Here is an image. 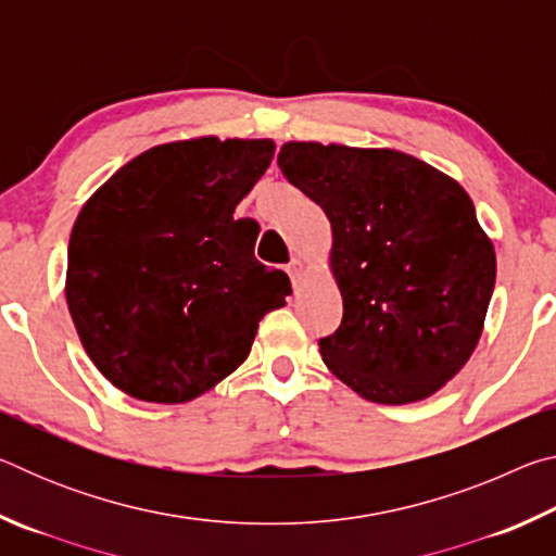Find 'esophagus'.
<instances>
[{"mask_svg": "<svg viewBox=\"0 0 556 556\" xmlns=\"http://www.w3.org/2000/svg\"><path fill=\"white\" fill-rule=\"evenodd\" d=\"M287 271H289V277H291V285H294V289H299V285H301V277H304V265H301V260H291L289 265H287Z\"/></svg>", "mask_w": 556, "mask_h": 556, "instance_id": "1", "label": "esophagus"}]
</instances>
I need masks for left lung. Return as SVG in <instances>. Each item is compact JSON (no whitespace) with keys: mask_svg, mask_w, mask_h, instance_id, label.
<instances>
[{"mask_svg":"<svg viewBox=\"0 0 556 556\" xmlns=\"http://www.w3.org/2000/svg\"><path fill=\"white\" fill-rule=\"evenodd\" d=\"M281 176L326 213L341 326L324 363L361 397L407 404L464 368L495 287V252L454 178L394 149L287 142Z\"/></svg>","mask_w":556,"mask_h":556,"instance_id":"obj_1","label":"left lung"}]
</instances>
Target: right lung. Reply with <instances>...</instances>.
<instances>
[{
    "label": "right lung",
    "mask_w": 556,
    "mask_h": 556,
    "mask_svg": "<svg viewBox=\"0 0 556 556\" xmlns=\"http://www.w3.org/2000/svg\"><path fill=\"white\" fill-rule=\"evenodd\" d=\"M275 154L269 139L201 137L149 149L83 205L65 299L98 370L144 402L199 397L250 355L289 277L255 260L235 220Z\"/></svg>",
    "instance_id": "obj_1"
}]
</instances>
